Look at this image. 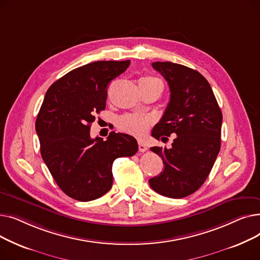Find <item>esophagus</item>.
I'll use <instances>...</instances> for the list:
<instances>
[{
	"instance_id": "esophagus-1",
	"label": "esophagus",
	"mask_w": 260,
	"mask_h": 260,
	"mask_svg": "<svg viewBox=\"0 0 260 260\" xmlns=\"http://www.w3.org/2000/svg\"><path fill=\"white\" fill-rule=\"evenodd\" d=\"M138 143H139V152L144 153V152L147 151V147L145 146V144H144L142 141H139Z\"/></svg>"
}]
</instances>
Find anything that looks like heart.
<instances>
[{
    "label": "heart",
    "instance_id": "b5f03b06",
    "mask_svg": "<svg viewBox=\"0 0 260 260\" xmlns=\"http://www.w3.org/2000/svg\"><path fill=\"white\" fill-rule=\"evenodd\" d=\"M140 81H159L153 77H145ZM153 124V120L149 117H144L141 115H127L120 118L118 122V127L136 137H143L148 132L149 127Z\"/></svg>",
    "mask_w": 260,
    "mask_h": 260
}]
</instances>
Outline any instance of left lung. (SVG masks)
<instances>
[{"instance_id":"8db88e82","label":"left lung","mask_w":260,"mask_h":260,"mask_svg":"<svg viewBox=\"0 0 260 260\" xmlns=\"http://www.w3.org/2000/svg\"><path fill=\"white\" fill-rule=\"evenodd\" d=\"M152 66L165 77L171 91L152 136L157 140L162 137V141L176 136L171 148L151 147L162 158L165 170L148 182L160 195L183 198L196 192L214 166L220 151L222 114L210 83L200 73L172 62H155Z\"/></svg>"}]
</instances>
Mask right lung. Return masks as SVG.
I'll return each mask as SVG.
<instances>
[{
	"label": "right lung",
	"instance_id": "obj_1",
	"mask_svg": "<svg viewBox=\"0 0 260 260\" xmlns=\"http://www.w3.org/2000/svg\"><path fill=\"white\" fill-rule=\"evenodd\" d=\"M131 61H98L73 70L48 88L36 121L40 151L63 192L79 201L106 194L113 185L112 167L132 157L138 143L127 134L111 132L107 139L90 138L95 114L105 109L109 82Z\"/></svg>",
	"mask_w": 260,
	"mask_h": 260
}]
</instances>
